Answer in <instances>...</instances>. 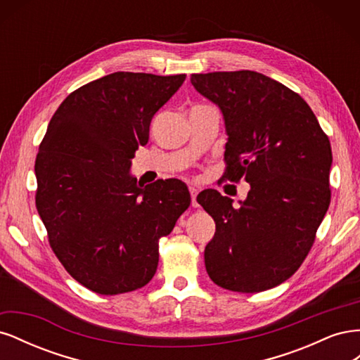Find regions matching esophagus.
Listing matches in <instances>:
<instances>
[{"instance_id":"esophagus-1","label":"esophagus","mask_w":360,"mask_h":360,"mask_svg":"<svg viewBox=\"0 0 360 360\" xmlns=\"http://www.w3.org/2000/svg\"><path fill=\"white\" fill-rule=\"evenodd\" d=\"M189 192H191V198H192V207H198L200 204L197 202V195H198V189L191 186L189 188Z\"/></svg>"}]
</instances>
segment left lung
<instances>
[{"label": "left lung", "mask_w": 360, "mask_h": 360, "mask_svg": "<svg viewBox=\"0 0 360 360\" xmlns=\"http://www.w3.org/2000/svg\"><path fill=\"white\" fill-rule=\"evenodd\" d=\"M191 82L224 114L222 180L250 183L237 209L217 191L198 195L216 224L207 274L237 292L274 288L302 266L329 209V136L297 93L263 73H193Z\"/></svg>", "instance_id": "left-lung-1"}]
</instances>
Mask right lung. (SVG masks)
Returning <instances> with one entry per match:
<instances>
[{
  "label": "right lung",
  "mask_w": 360,
  "mask_h": 360,
  "mask_svg": "<svg viewBox=\"0 0 360 360\" xmlns=\"http://www.w3.org/2000/svg\"><path fill=\"white\" fill-rule=\"evenodd\" d=\"M186 75L115 72L72 91L52 115L36 158V207L68 274L114 296L147 285L159 240L191 204L186 184L130 177L153 115Z\"/></svg>",
  "instance_id": "add662e5"
}]
</instances>
